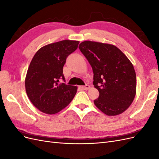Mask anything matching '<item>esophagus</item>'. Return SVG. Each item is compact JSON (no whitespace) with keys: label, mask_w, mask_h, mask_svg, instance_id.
<instances>
[{"label":"esophagus","mask_w":159,"mask_h":159,"mask_svg":"<svg viewBox=\"0 0 159 159\" xmlns=\"http://www.w3.org/2000/svg\"><path fill=\"white\" fill-rule=\"evenodd\" d=\"M89 88L90 86L89 85H85V86H80V88L82 90H88L89 89Z\"/></svg>","instance_id":"esophagus-1"}]
</instances>
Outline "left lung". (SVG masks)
I'll list each match as a JSON object with an SVG mask.
<instances>
[{
    "label": "left lung",
    "instance_id": "8db88e82",
    "mask_svg": "<svg viewBox=\"0 0 159 159\" xmlns=\"http://www.w3.org/2000/svg\"><path fill=\"white\" fill-rule=\"evenodd\" d=\"M79 48L93 71V85L99 96L93 101L108 116L123 113L136 95V73L128 57L113 44L84 41Z\"/></svg>",
    "mask_w": 159,
    "mask_h": 159
}]
</instances>
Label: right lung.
I'll return each instance as SVG.
<instances>
[{
  "label": "right lung",
  "instance_id": "right-lung-1",
  "mask_svg": "<svg viewBox=\"0 0 159 159\" xmlns=\"http://www.w3.org/2000/svg\"><path fill=\"white\" fill-rule=\"evenodd\" d=\"M80 42L65 40L52 43L38 50L30 62L25 78L26 94L40 111L53 115L68 106L78 87L59 83L64 80L66 60L74 52Z\"/></svg>",
  "mask_w": 159,
  "mask_h": 159
}]
</instances>
